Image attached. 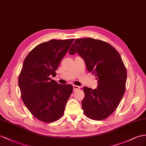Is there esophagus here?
<instances>
[{"label":"esophagus","mask_w":146,"mask_h":146,"mask_svg":"<svg viewBox=\"0 0 146 146\" xmlns=\"http://www.w3.org/2000/svg\"><path fill=\"white\" fill-rule=\"evenodd\" d=\"M73 91H76L77 90H78V89H80V87L78 86H76V85H73Z\"/></svg>","instance_id":"esophagus-1"}]
</instances>
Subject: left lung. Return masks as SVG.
I'll use <instances>...</instances> for the list:
<instances>
[{"label": "left lung", "mask_w": 146, "mask_h": 146, "mask_svg": "<svg viewBox=\"0 0 146 146\" xmlns=\"http://www.w3.org/2000/svg\"><path fill=\"white\" fill-rule=\"evenodd\" d=\"M76 52L98 81L96 89L83 88L84 113L92 119L102 120L113 113L125 94L127 73L124 63L110 44L91 37L76 39L69 53Z\"/></svg>", "instance_id": "obj_1"}]
</instances>
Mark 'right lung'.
Segmentation results:
<instances>
[{"label":"right lung","instance_id":"obj_1","mask_svg":"<svg viewBox=\"0 0 146 146\" xmlns=\"http://www.w3.org/2000/svg\"><path fill=\"white\" fill-rule=\"evenodd\" d=\"M74 39H52L36 46L28 54L18 77L21 99L39 120L52 123L60 118L73 92L72 84H59L55 76L62 59Z\"/></svg>","mask_w":146,"mask_h":146}]
</instances>
